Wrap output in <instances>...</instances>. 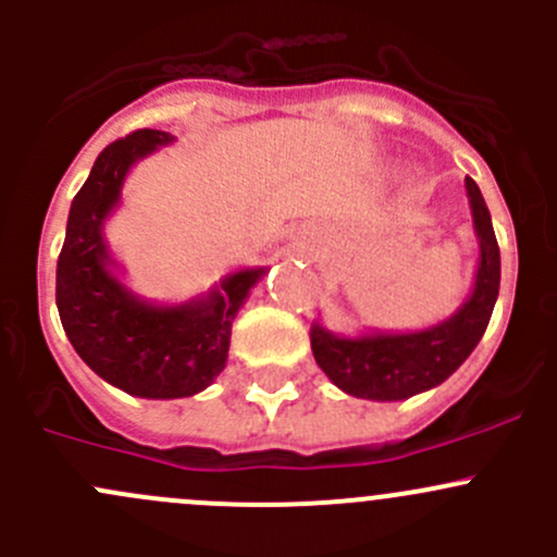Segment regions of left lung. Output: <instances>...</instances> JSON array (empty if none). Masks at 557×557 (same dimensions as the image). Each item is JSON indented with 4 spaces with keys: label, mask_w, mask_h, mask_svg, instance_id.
Returning <instances> with one entry per match:
<instances>
[{
    "label": "left lung",
    "mask_w": 557,
    "mask_h": 557,
    "mask_svg": "<svg viewBox=\"0 0 557 557\" xmlns=\"http://www.w3.org/2000/svg\"><path fill=\"white\" fill-rule=\"evenodd\" d=\"M474 232L480 237V267L469 301L445 323L414 334H372L347 339L320 329H310L312 356L336 387L356 398L401 401L445 383L471 356L491 323L502 283V252L493 234L491 212L471 177H466Z\"/></svg>",
    "instance_id": "8db88e82"
}]
</instances>
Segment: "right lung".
<instances>
[{"mask_svg":"<svg viewBox=\"0 0 557 557\" xmlns=\"http://www.w3.org/2000/svg\"><path fill=\"white\" fill-rule=\"evenodd\" d=\"M172 139L137 128L107 145L72 199L55 269V307L77 356L110 385L143 398L194 396L223 372L234 314L267 272L228 274L210 296L180 307L145 305L117 283L102 223L134 161Z\"/></svg>","mask_w":557,"mask_h":557,"instance_id":"obj_1","label":"right lung"}]
</instances>
